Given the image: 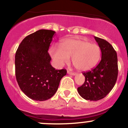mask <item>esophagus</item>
Segmentation results:
<instances>
[{
    "label": "esophagus",
    "instance_id": "1",
    "mask_svg": "<svg viewBox=\"0 0 128 128\" xmlns=\"http://www.w3.org/2000/svg\"><path fill=\"white\" fill-rule=\"evenodd\" d=\"M68 74L69 75H71V76H76V74L75 73V72H72L69 71V70H68Z\"/></svg>",
    "mask_w": 128,
    "mask_h": 128
}]
</instances>
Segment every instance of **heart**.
I'll list each match as a JSON object with an SVG mask.
<instances>
[{
    "instance_id": "heart-1",
    "label": "heart",
    "mask_w": 128,
    "mask_h": 128,
    "mask_svg": "<svg viewBox=\"0 0 128 128\" xmlns=\"http://www.w3.org/2000/svg\"><path fill=\"white\" fill-rule=\"evenodd\" d=\"M50 54L55 64L62 67L70 60L80 71H87L95 68L101 58V50L96 44L82 39H67L60 43V49L52 46Z\"/></svg>"
}]
</instances>
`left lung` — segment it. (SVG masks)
Returning <instances> with one entry per match:
<instances>
[{
	"mask_svg": "<svg viewBox=\"0 0 128 128\" xmlns=\"http://www.w3.org/2000/svg\"><path fill=\"white\" fill-rule=\"evenodd\" d=\"M102 51V59L92 70L84 72L85 82L77 88L83 98L97 101L105 97L115 85L118 77V58L113 46L106 40L94 36Z\"/></svg>",
	"mask_w": 128,
	"mask_h": 128,
	"instance_id": "8db88e82",
	"label": "left lung"
}]
</instances>
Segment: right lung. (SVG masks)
<instances>
[{
    "instance_id": "1",
    "label": "right lung",
    "mask_w": 128,
    "mask_h": 128,
    "mask_svg": "<svg viewBox=\"0 0 128 128\" xmlns=\"http://www.w3.org/2000/svg\"><path fill=\"white\" fill-rule=\"evenodd\" d=\"M56 32L40 30L27 36L15 54V76L22 91L30 98L44 101L58 90L66 69L56 70L48 52Z\"/></svg>"
}]
</instances>
